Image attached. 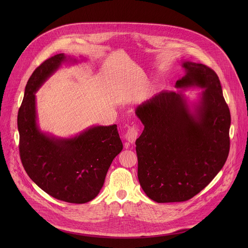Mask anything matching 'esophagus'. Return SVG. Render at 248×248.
Instances as JSON below:
<instances>
[{"instance_id":"1","label":"esophagus","mask_w":248,"mask_h":248,"mask_svg":"<svg viewBox=\"0 0 248 248\" xmlns=\"http://www.w3.org/2000/svg\"><path fill=\"white\" fill-rule=\"evenodd\" d=\"M138 136H139V130L136 126H132L128 129L126 135H125V139L128 142H130L131 144L135 143L136 140L138 139Z\"/></svg>"}]
</instances>
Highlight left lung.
Returning <instances> with one entry per match:
<instances>
[{
	"instance_id": "obj_1",
	"label": "left lung",
	"mask_w": 248,
	"mask_h": 248,
	"mask_svg": "<svg viewBox=\"0 0 248 248\" xmlns=\"http://www.w3.org/2000/svg\"><path fill=\"white\" fill-rule=\"evenodd\" d=\"M176 92L162 91L136 109L144 130L136 141L138 177L145 194L158 203L192 199L223 167L230 148V110L217 73L184 61ZM204 90L188 103L182 90Z\"/></svg>"
}]
</instances>
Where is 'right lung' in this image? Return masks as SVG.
<instances>
[{"instance_id":"1","label":"right lung","mask_w":248,"mask_h":248,"mask_svg":"<svg viewBox=\"0 0 248 248\" xmlns=\"http://www.w3.org/2000/svg\"><path fill=\"white\" fill-rule=\"evenodd\" d=\"M64 53L43 62L28 81L18 111L19 151L23 166L49 196L70 203H86L100 192L113 158L122 151L117 126H93L70 138H55L37 124L36 92L62 63Z\"/></svg>"}]
</instances>
